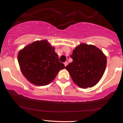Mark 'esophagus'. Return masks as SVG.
Instances as JSON below:
<instances>
[{
    "mask_svg": "<svg viewBox=\"0 0 123 123\" xmlns=\"http://www.w3.org/2000/svg\"><path fill=\"white\" fill-rule=\"evenodd\" d=\"M64 66H65V67L66 66H68V62H65L64 63Z\"/></svg>",
    "mask_w": 123,
    "mask_h": 123,
    "instance_id": "esophagus-1",
    "label": "esophagus"
}]
</instances>
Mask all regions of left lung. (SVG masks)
<instances>
[{"label":"left lung","instance_id":"obj_1","mask_svg":"<svg viewBox=\"0 0 123 123\" xmlns=\"http://www.w3.org/2000/svg\"><path fill=\"white\" fill-rule=\"evenodd\" d=\"M73 62L66 67L76 85L83 89L99 82L107 66V57L93 45L82 43L73 50Z\"/></svg>","mask_w":123,"mask_h":123}]
</instances>
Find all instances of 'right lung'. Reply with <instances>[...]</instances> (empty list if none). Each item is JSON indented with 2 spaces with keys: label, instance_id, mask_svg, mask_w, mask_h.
Segmentation results:
<instances>
[{
  "label": "right lung",
  "instance_id": "obj_1",
  "mask_svg": "<svg viewBox=\"0 0 123 123\" xmlns=\"http://www.w3.org/2000/svg\"><path fill=\"white\" fill-rule=\"evenodd\" d=\"M18 60L23 75L37 86L50 84L58 72L65 68L47 40L34 41L25 46L19 51Z\"/></svg>",
  "mask_w": 123,
  "mask_h": 123
}]
</instances>
